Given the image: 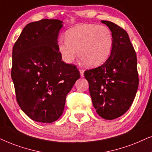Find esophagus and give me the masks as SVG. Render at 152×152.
Listing matches in <instances>:
<instances>
[{"instance_id":"1","label":"esophagus","mask_w":152,"mask_h":152,"mask_svg":"<svg viewBox=\"0 0 152 152\" xmlns=\"http://www.w3.org/2000/svg\"><path fill=\"white\" fill-rule=\"evenodd\" d=\"M79 72H80V76H81V77H84V72H85V71L83 69H80Z\"/></svg>"}]
</instances>
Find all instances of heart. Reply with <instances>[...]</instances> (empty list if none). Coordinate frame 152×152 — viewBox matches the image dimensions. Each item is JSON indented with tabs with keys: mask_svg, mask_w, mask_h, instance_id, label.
<instances>
[{
	"mask_svg": "<svg viewBox=\"0 0 152 152\" xmlns=\"http://www.w3.org/2000/svg\"><path fill=\"white\" fill-rule=\"evenodd\" d=\"M66 40L58 42V50L64 62L71 64L77 56L88 66H97L106 62L113 46V35L106 26L83 23L65 33Z\"/></svg>",
	"mask_w": 152,
	"mask_h": 152,
	"instance_id": "b5f03b06",
	"label": "heart"
}]
</instances>
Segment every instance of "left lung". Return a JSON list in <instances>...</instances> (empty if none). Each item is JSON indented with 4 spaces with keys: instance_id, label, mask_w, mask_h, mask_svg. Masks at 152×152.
<instances>
[{
    "instance_id": "obj_1",
    "label": "left lung",
    "mask_w": 152,
    "mask_h": 152,
    "mask_svg": "<svg viewBox=\"0 0 152 152\" xmlns=\"http://www.w3.org/2000/svg\"><path fill=\"white\" fill-rule=\"evenodd\" d=\"M112 32L113 46L102 65L86 70L92 104L105 120L124 115L134 100L139 84L136 53L128 33L113 22L102 21Z\"/></svg>"
}]
</instances>
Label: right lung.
<instances>
[{
	"instance_id": "add662e5",
	"label": "right lung",
	"mask_w": 152,
	"mask_h": 152,
	"mask_svg": "<svg viewBox=\"0 0 152 152\" xmlns=\"http://www.w3.org/2000/svg\"><path fill=\"white\" fill-rule=\"evenodd\" d=\"M62 23L47 19L28 23L13 46L11 76L17 103L35 122L57 120L80 78L76 66L62 61L58 50Z\"/></svg>"
}]
</instances>
